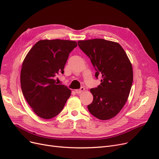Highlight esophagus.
Returning <instances> with one entry per match:
<instances>
[{"mask_svg": "<svg viewBox=\"0 0 159 159\" xmlns=\"http://www.w3.org/2000/svg\"><path fill=\"white\" fill-rule=\"evenodd\" d=\"M84 91V88L81 87L79 89H76V90H75V92H76L77 94H80L82 92H83V91Z\"/></svg>", "mask_w": 159, "mask_h": 159, "instance_id": "1", "label": "esophagus"}]
</instances>
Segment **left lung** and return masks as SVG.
I'll return each mask as SVG.
<instances>
[{"label": "left lung", "mask_w": 159, "mask_h": 159, "mask_svg": "<svg viewBox=\"0 0 159 159\" xmlns=\"http://www.w3.org/2000/svg\"><path fill=\"white\" fill-rule=\"evenodd\" d=\"M78 45L91 60L101 84L91 88L93 101L88 106L91 114L101 120L110 119L126 104L133 83V68L124 49L115 42L102 39L78 41Z\"/></svg>", "instance_id": "1"}]
</instances>
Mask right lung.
I'll list each match as a JSON object with an SVG mask.
<instances>
[{"instance_id": "1", "label": "right lung", "mask_w": 159, "mask_h": 159, "mask_svg": "<svg viewBox=\"0 0 159 159\" xmlns=\"http://www.w3.org/2000/svg\"><path fill=\"white\" fill-rule=\"evenodd\" d=\"M77 42L68 40H41L25 57L20 72V85L24 98L40 117L57 116L70 97L71 90L57 84L54 78L64 73V66Z\"/></svg>"}]
</instances>
